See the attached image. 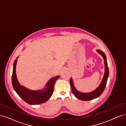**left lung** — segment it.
<instances>
[{"mask_svg": "<svg viewBox=\"0 0 126 126\" xmlns=\"http://www.w3.org/2000/svg\"><path fill=\"white\" fill-rule=\"evenodd\" d=\"M97 51L103 57L104 59V64H105V74L104 77L102 80V81L100 85L97 88V89H95L94 91L89 93H83L82 92H80L75 88L74 86L73 81H72V78H70V83L71 88V91L73 93L74 96L79 100L83 101H89L94 99L95 98H97L99 97L102 93L104 92L105 88L106 86L107 81L109 76V69L108 67L107 62V58L105 53L101 51L100 50H97Z\"/></svg>", "mask_w": 126, "mask_h": 126, "instance_id": "left-lung-1", "label": "left lung"}]
</instances>
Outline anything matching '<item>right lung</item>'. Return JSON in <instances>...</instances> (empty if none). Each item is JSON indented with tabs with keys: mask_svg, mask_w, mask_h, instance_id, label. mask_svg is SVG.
I'll return each instance as SVG.
<instances>
[{
	"mask_svg": "<svg viewBox=\"0 0 126 126\" xmlns=\"http://www.w3.org/2000/svg\"><path fill=\"white\" fill-rule=\"evenodd\" d=\"M18 58V57L17 59ZM17 59L15 60L13 64L12 75V85L14 90L22 99L29 105H39L48 100L54 92V85L60 76H57L51 78L46 85L45 89L42 90H32L21 86L18 82L16 76V67Z\"/></svg>",
	"mask_w": 126,
	"mask_h": 126,
	"instance_id": "right-lung-1",
	"label": "right lung"
}]
</instances>
